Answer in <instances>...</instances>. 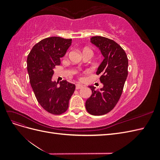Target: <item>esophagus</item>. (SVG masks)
<instances>
[{
    "instance_id": "1",
    "label": "esophagus",
    "mask_w": 160,
    "mask_h": 160,
    "mask_svg": "<svg viewBox=\"0 0 160 160\" xmlns=\"http://www.w3.org/2000/svg\"><path fill=\"white\" fill-rule=\"evenodd\" d=\"M83 85H81V84H76V89H81L82 88H83Z\"/></svg>"
}]
</instances>
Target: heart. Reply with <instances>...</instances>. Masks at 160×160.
Listing matches in <instances>:
<instances>
[{
	"instance_id": "obj_1",
	"label": "heart",
	"mask_w": 160,
	"mask_h": 160,
	"mask_svg": "<svg viewBox=\"0 0 160 160\" xmlns=\"http://www.w3.org/2000/svg\"><path fill=\"white\" fill-rule=\"evenodd\" d=\"M85 50H89V49H85Z\"/></svg>"
}]
</instances>
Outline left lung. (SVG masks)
<instances>
[{
	"instance_id": "left-lung-1",
	"label": "left lung",
	"mask_w": 160,
	"mask_h": 160,
	"mask_svg": "<svg viewBox=\"0 0 160 160\" xmlns=\"http://www.w3.org/2000/svg\"><path fill=\"white\" fill-rule=\"evenodd\" d=\"M91 42L104 57L96 72L103 88L95 90V87L89 86L92 95L86 101L85 108L91 115H102L115 108L122 94L128 74V59L122 47L108 38L93 37Z\"/></svg>"
}]
</instances>
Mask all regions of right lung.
I'll list each match as a JSON object with an SVG mask.
<instances>
[{
  "mask_svg": "<svg viewBox=\"0 0 160 160\" xmlns=\"http://www.w3.org/2000/svg\"><path fill=\"white\" fill-rule=\"evenodd\" d=\"M71 38L48 37L37 43L27 57V71L36 98L47 112L61 115L68 109L69 101L75 85L66 80L52 81L53 69L61 64L62 57L71 45Z\"/></svg>",
  "mask_w": 160,
  "mask_h": 160,
  "instance_id": "add662e5",
  "label": "right lung"
}]
</instances>
